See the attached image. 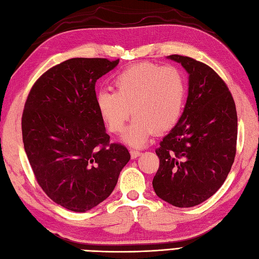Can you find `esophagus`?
<instances>
[{
    "label": "esophagus",
    "instance_id": "34e87169",
    "mask_svg": "<svg viewBox=\"0 0 259 259\" xmlns=\"http://www.w3.org/2000/svg\"><path fill=\"white\" fill-rule=\"evenodd\" d=\"M141 155V152L138 150H131V157L132 159H136L138 157H140Z\"/></svg>",
    "mask_w": 259,
    "mask_h": 259
}]
</instances>
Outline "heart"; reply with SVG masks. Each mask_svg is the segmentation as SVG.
<instances>
[{
    "label": "heart",
    "instance_id": "1",
    "mask_svg": "<svg viewBox=\"0 0 259 259\" xmlns=\"http://www.w3.org/2000/svg\"><path fill=\"white\" fill-rule=\"evenodd\" d=\"M115 91L101 89L96 105L110 132L119 133L133 113L123 135L132 146H142L155 131L171 130L182 117L187 95L184 73L176 66L140 63L126 67L114 79Z\"/></svg>",
    "mask_w": 259,
    "mask_h": 259
}]
</instances>
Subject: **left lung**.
Listing matches in <instances>:
<instances>
[{"label":"left lung","instance_id":"left-lung-1","mask_svg":"<svg viewBox=\"0 0 259 259\" xmlns=\"http://www.w3.org/2000/svg\"><path fill=\"white\" fill-rule=\"evenodd\" d=\"M188 73L183 115L160 142L155 194L177 207H192L218 192L236 155L238 119L235 100L211 67L194 58L170 55Z\"/></svg>","mask_w":259,"mask_h":259}]
</instances>
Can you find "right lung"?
Listing matches in <instances>:
<instances>
[{"instance_id":"obj_1","label":"right lung","mask_w":259,"mask_h":259,"mask_svg":"<svg viewBox=\"0 0 259 259\" xmlns=\"http://www.w3.org/2000/svg\"><path fill=\"white\" fill-rule=\"evenodd\" d=\"M119 60L71 58L39 77L22 114L24 151L39 186L58 205L87 212L113 193L131 159L109 143L96 82Z\"/></svg>"}]
</instances>
